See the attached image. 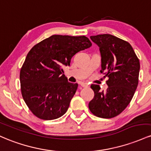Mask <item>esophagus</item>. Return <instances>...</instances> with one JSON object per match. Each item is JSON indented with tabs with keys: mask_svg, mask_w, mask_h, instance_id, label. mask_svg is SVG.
Segmentation results:
<instances>
[{
	"mask_svg": "<svg viewBox=\"0 0 151 151\" xmlns=\"http://www.w3.org/2000/svg\"><path fill=\"white\" fill-rule=\"evenodd\" d=\"M80 85H81V86H82L83 88H86V87H88V86L87 84H86V83H81Z\"/></svg>",
	"mask_w": 151,
	"mask_h": 151,
	"instance_id": "34e87169",
	"label": "esophagus"
}]
</instances>
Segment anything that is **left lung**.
Instances as JSON below:
<instances>
[{
    "label": "left lung",
    "mask_w": 151,
    "mask_h": 151,
    "mask_svg": "<svg viewBox=\"0 0 151 151\" xmlns=\"http://www.w3.org/2000/svg\"><path fill=\"white\" fill-rule=\"evenodd\" d=\"M99 47L101 55V73L108 88L101 91L98 85H91L94 98L88 107L96 116L111 118L126 109L138 84L139 59L129 43L110 34L91 36Z\"/></svg>",
    "instance_id": "left-lung-1"
}]
</instances>
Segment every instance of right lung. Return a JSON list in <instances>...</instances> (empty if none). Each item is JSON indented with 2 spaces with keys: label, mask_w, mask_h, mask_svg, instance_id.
<instances>
[{
  "label": "right lung",
  "mask_w": 151,
  "mask_h": 151,
  "mask_svg": "<svg viewBox=\"0 0 151 151\" xmlns=\"http://www.w3.org/2000/svg\"><path fill=\"white\" fill-rule=\"evenodd\" d=\"M92 43L87 37L53 35L35 45L20 72L21 93L35 116L53 120L66 113L78 83L68 81L64 65L72 57Z\"/></svg>",
  "instance_id": "right-lung-1"
}]
</instances>
